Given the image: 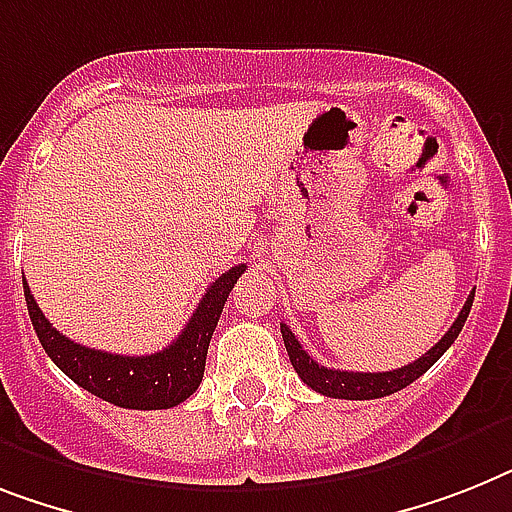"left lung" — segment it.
Instances as JSON below:
<instances>
[{
	"instance_id": "obj_1",
	"label": "left lung",
	"mask_w": 512,
	"mask_h": 512,
	"mask_svg": "<svg viewBox=\"0 0 512 512\" xmlns=\"http://www.w3.org/2000/svg\"><path fill=\"white\" fill-rule=\"evenodd\" d=\"M474 293L468 295V301L460 308L458 319L453 322V327L447 329L445 337L434 345L432 350H426L424 356L418 361L408 363L403 369H392V371H377V374H366V371H340V369H327V366H319L314 358L308 356L306 350L301 348V342L295 340V335L290 332L287 324H282V340H285L287 356H290V363L293 369L298 371V377L303 379V384H308L311 390L322 392L327 398H340V400H377L387 398L392 392L403 390L411 382H416L421 374L432 369L439 358L445 356V350L458 340L460 329L466 324L468 311L474 306Z\"/></svg>"
}]
</instances>
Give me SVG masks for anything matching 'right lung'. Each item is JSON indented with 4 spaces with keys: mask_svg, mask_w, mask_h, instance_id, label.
<instances>
[{
    "mask_svg": "<svg viewBox=\"0 0 512 512\" xmlns=\"http://www.w3.org/2000/svg\"><path fill=\"white\" fill-rule=\"evenodd\" d=\"M243 272H246V264H238L211 282L177 340L151 356H117V353H104V350L73 342L57 332L41 314L25 280L23 293L33 329L44 345L46 356L75 384L120 408L162 411V408L180 405L198 390V384L204 379L209 340L217 329L227 295Z\"/></svg>",
    "mask_w": 512,
    "mask_h": 512,
    "instance_id": "obj_1",
    "label": "right lung"
}]
</instances>
